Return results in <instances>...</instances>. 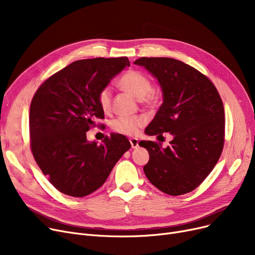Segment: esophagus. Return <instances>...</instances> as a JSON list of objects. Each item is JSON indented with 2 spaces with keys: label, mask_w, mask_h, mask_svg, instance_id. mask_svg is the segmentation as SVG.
Instances as JSON below:
<instances>
[{
  "label": "esophagus",
  "mask_w": 255,
  "mask_h": 255,
  "mask_svg": "<svg viewBox=\"0 0 255 255\" xmlns=\"http://www.w3.org/2000/svg\"><path fill=\"white\" fill-rule=\"evenodd\" d=\"M129 141L131 143L132 149H136L137 146H138V139L137 138H130Z\"/></svg>",
  "instance_id": "1"
}]
</instances>
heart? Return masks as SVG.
<instances>
[{"mask_svg":"<svg viewBox=\"0 0 255 255\" xmlns=\"http://www.w3.org/2000/svg\"><path fill=\"white\" fill-rule=\"evenodd\" d=\"M121 88L130 93L138 100L153 98V85L151 79L142 72L130 69L126 71L120 78L119 82ZM112 96L113 92L110 86L102 88L97 96V101L100 109L103 112H110L112 109ZM144 125V120L138 117H119L112 122V128L121 134L134 135Z\"/></svg>","mask_w":255,"mask_h":255,"instance_id":"heart-1","label":"heart"}]
</instances>
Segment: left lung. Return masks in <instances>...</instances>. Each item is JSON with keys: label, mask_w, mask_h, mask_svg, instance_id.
Segmentation results:
<instances>
[{"label": "left lung", "mask_w": 255, "mask_h": 255, "mask_svg": "<svg viewBox=\"0 0 255 255\" xmlns=\"http://www.w3.org/2000/svg\"><path fill=\"white\" fill-rule=\"evenodd\" d=\"M134 64L158 79L163 94V103L145 133L173 135L165 149L160 142H139L150 155L144 175L166 194L188 193L204 182L222 153L225 118L221 97L206 75L179 60L142 57Z\"/></svg>", "instance_id": "8db88e82"}]
</instances>
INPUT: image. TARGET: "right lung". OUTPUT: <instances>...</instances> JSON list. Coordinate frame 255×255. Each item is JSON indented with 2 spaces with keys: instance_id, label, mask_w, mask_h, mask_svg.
I'll list each match as a JSON object with an SVG mask.
<instances>
[{
  "instance_id": "add662e5",
  "label": "right lung",
  "mask_w": 255,
  "mask_h": 255,
  "mask_svg": "<svg viewBox=\"0 0 255 255\" xmlns=\"http://www.w3.org/2000/svg\"><path fill=\"white\" fill-rule=\"evenodd\" d=\"M126 66V57L78 60L38 88L30 107V145L43 175L60 192L83 197L103 185L118 160L130 149L122 134L103 143L86 133L104 119L99 91Z\"/></svg>"
}]
</instances>
